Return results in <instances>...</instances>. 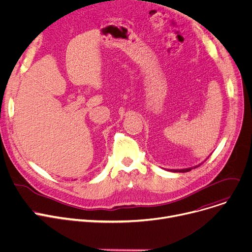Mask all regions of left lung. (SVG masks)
I'll return each mask as SVG.
<instances>
[{
  "label": "left lung",
  "instance_id": "obj_1",
  "mask_svg": "<svg viewBox=\"0 0 252 252\" xmlns=\"http://www.w3.org/2000/svg\"><path fill=\"white\" fill-rule=\"evenodd\" d=\"M202 164V162H201ZM201 164H199V165H197V166H195V167H192V168H187V169H181V170H170L171 172H175V173H185V172H189V171H191V169H193V168H197V167H199Z\"/></svg>",
  "mask_w": 252,
  "mask_h": 252
}]
</instances>
